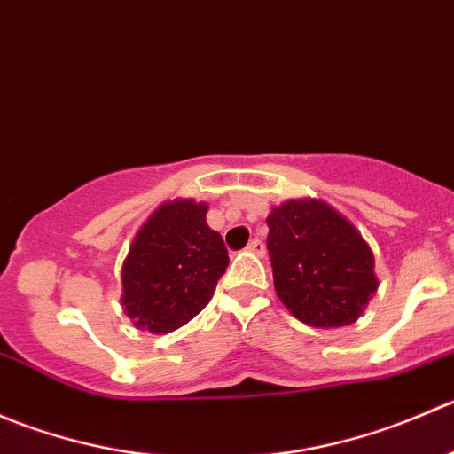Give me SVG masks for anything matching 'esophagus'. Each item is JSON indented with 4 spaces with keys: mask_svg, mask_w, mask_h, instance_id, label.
Instances as JSON below:
<instances>
[{
    "mask_svg": "<svg viewBox=\"0 0 454 454\" xmlns=\"http://www.w3.org/2000/svg\"><path fill=\"white\" fill-rule=\"evenodd\" d=\"M246 248H248L250 253H254V254H259V256L265 253V246H263V241H261V239H256V237H254V239H250V241H248V246H246Z\"/></svg>",
    "mask_w": 454,
    "mask_h": 454,
    "instance_id": "esophagus-1",
    "label": "esophagus"
}]
</instances>
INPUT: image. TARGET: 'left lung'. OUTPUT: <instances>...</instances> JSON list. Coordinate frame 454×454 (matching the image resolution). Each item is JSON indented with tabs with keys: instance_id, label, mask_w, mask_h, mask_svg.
Listing matches in <instances>:
<instances>
[{
	"instance_id": "8db88e82",
	"label": "left lung",
	"mask_w": 454,
	"mask_h": 454,
	"mask_svg": "<svg viewBox=\"0 0 454 454\" xmlns=\"http://www.w3.org/2000/svg\"><path fill=\"white\" fill-rule=\"evenodd\" d=\"M274 290L312 327H342L378 290L373 253L358 231L318 200H292L268 217Z\"/></svg>"
}]
</instances>
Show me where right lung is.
<instances>
[{
  "mask_svg": "<svg viewBox=\"0 0 454 454\" xmlns=\"http://www.w3.org/2000/svg\"><path fill=\"white\" fill-rule=\"evenodd\" d=\"M206 210L193 200L168 201L142 226L122 265V308L136 327L173 332L213 296L228 250Z\"/></svg>",
  "mask_w": 454,
  "mask_h": 454,
  "instance_id": "1",
  "label": "right lung"
}]
</instances>
